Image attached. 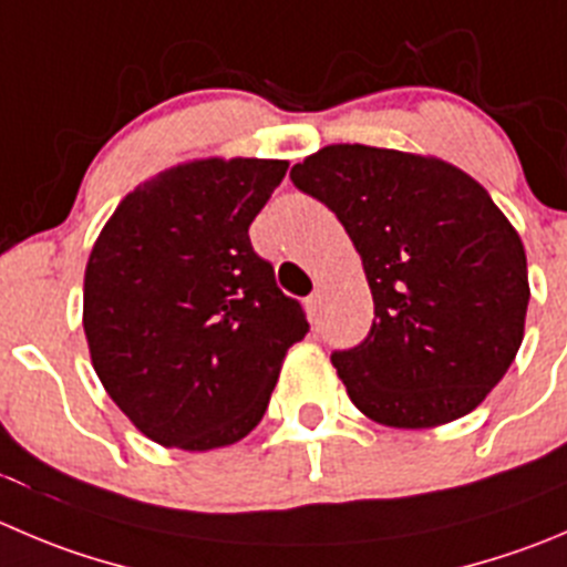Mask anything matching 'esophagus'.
Listing matches in <instances>:
<instances>
[{
	"instance_id": "obj_1",
	"label": "esophagus",
	"mask_w": 567,
	"mask_h": 567,
	"mask_svg": "<svg viewBox=\"0 0 567 567\" xmlns=\"http://www.w3.org/2000/svg\"><path fill=\"white\" fill-rule=\"evenodd\" d=\"M306 311H309L311 320H320V292H315L306 298Z\"/></svg>"
}]
</instances>
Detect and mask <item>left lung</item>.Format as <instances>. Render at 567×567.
Wrapping results in <instances>:
<instances>
[{"label":"left lung","instance_id":"8db88e82","mask_svg":"<svg viewBox=\"0 0 567 567\" xmlns=\"http://www.w3.org/2000/svg\"><path fill=\"white\" fill-rule=\"evenodd\" d=\"M359 250L375 317L333 350L350 401L392 429L465 417L523 342L529 272L517 230L487 188L440 158L331 144L289 172Z\"/></svg>","mask_w":567,"mask_h":567}]
</instances>
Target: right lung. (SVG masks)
Here are the masks:
<instances>
[{
    "label": "right lung",
    "instance_id": "right-lung-1",
    "mask_svg": "<svg viewBox=\"0 0 567 567\" xmlns=\"http://www.w3.org/2000/svg\"><path fill=\"white\" fill-rule=\"evenodd\" d=\"M287 161L206 158L133 188L85 267L83 328L102 386L166 449L212 451L250 434L284 355L309 333L275 284L250 223Z\"/></svg>",
    "mask_w": 567,
    "mask_h": 567
}]
</instances>
